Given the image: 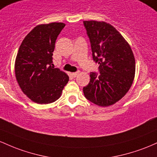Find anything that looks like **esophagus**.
Here are the masks:
<instances>
[{"label": "esophagus", "mask_w": 157, "mask_h": 157, "mask_svg": "<svg viewBox=\"0 0 157 157\" xmlns=\"http://www.w3.org/2000/svg\"><path fill=\"white\" fill-rule=\"evenodd\" d=\"M78 72H75V73H72V75H73V77H76L77 75H78Z\"/></svg>", "instance_id": "esophagus-1"}]
</instances>
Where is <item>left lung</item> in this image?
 Segmentation results:
<instances>
[{
	"label": "left lung",
	"mask_w": 157,
	"mask_h": 157,
	"mask_svg": "<svg viewBox=\"0 0 157 157\" xmlns=\"http://www.w3.org/2000/svg\"><path fill=\"white\" fill-rule=\"evenodd\" d=\"M93 61L99 64L98 74L91 72L90 81L83 88L86 98L107 107L120 100L129 90L135 75L133 52L122 36L106 22L84 21Z\"/></svg>",
	"instance_id": "left-lung-1"
}]
</instances>
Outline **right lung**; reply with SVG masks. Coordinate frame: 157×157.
I'll return each instance as SVG.
<instances>
[{"label":"right lung","instance_id":"1","mask_svg":"<svg viewBox=\"0 0 157 157\" xmlns=\"http://www.w3.org/2000/svg\"><path fill=\"white\" fill-rule=\"evenodd\" d=\"M64 26L56 22L38 25L19 47L15 76L23 93L36 103L56 101L69 81V76L52 64L56 40Z\"/></svg>","mask_w":157,"mask_h":157}]
</instances>
